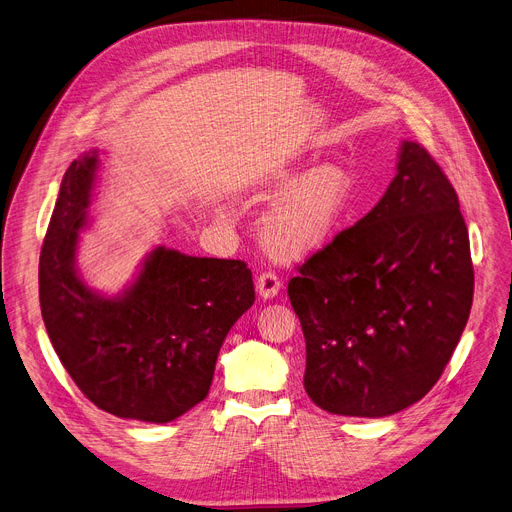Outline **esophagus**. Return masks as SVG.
Instances as JSON below:
<instances>
[{
    "mask_svg": "<svg viewBox=\"0 0 512 512\" xmlns=\"http://www.w3.org/2000/svg\"><path fill=\"white\" fill-rule=\"evenodd\" d=\"M280 288H282V282H280V278L274 272L259 274V278H257V292H259L261 299H274L276 294L280 292Z\"/></svg>",
    "mask_w": 512,
    "mask_h": 512,
    "instance_id": "1",
    "label": "esophagus"
}]
</instances>
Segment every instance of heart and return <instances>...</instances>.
<instances>
[{
    "label": "heart",
    "mask_w": 512,
    "mask_h": 512,
    "mask_svg": "<svg viewBox=\"0 0 512 512\" xmlns=\"http://www.w3.org/2000/svg\"><path fill=\"white\" fill-rule=\"evenodd\" d=\"M280 186L286 193L263 220L267 245L284 257L326 247L351 213L353 176L342 166L324 164L311 172H288Z\"/></svg>",
    "instance_id": "b5f03b06"
}]
</instances>
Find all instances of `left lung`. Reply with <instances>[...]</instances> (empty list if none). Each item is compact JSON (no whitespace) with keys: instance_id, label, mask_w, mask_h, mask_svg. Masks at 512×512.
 Segmentation results:
<instances>
[{"instance_id":"left-lung-1","label":"left lung","mask_w":512,"mask_h":512,"mask_svg":"<svg viewBox=\"0 0 512 512\" xmlns=\"http://www.w3.org/2000/svg\"><path fill=\"white\" fill-rule=\"evenodd\" d=\"M297 270L288 299L317 407L386 417L434 388L467 326L473 263L459 197L425 147L402 143L378 205Z\"/></svg>"}]
</instances>
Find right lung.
Instances as JSON below:
<instances>
[{
  "label": "right lung",
  "mask_w": 512,
  "mask_h": 512,
  "mask_svg": "<svg viewBox=\"0 0 512 512\" xmlns=\"http://www.w3.org/2000/svg\"><path fill=\"white\" fill-rule=\"evenodd\" d=\"M99 151L74 159L60 184L39 257V301L49 340L95 407L122 419L168 423L207 396L220 348L255 303L245 261L153 249L134 282L103 297L76 272L78 232Z\"/></svg>",
  "instance_id": "add662e5"
}]
</instances>
